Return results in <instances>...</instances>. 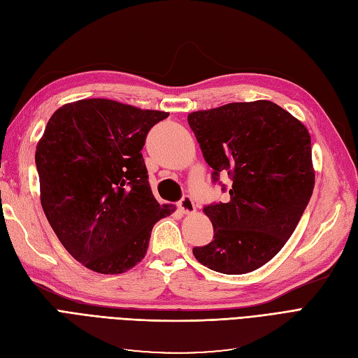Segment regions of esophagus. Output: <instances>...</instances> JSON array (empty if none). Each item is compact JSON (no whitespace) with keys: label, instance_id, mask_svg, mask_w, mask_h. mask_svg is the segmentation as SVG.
I'll use <instances>...</instances> for the list:
<instances>
[{"label":"esophagus","instance_id":"esophagus-1","mask_svg":"<svg viewBox=\"0 0 358 358\" xmlns=\"http://www.w3.org/2000/svg\"><path fill=\"white\" fill-rule=\"evenodd\" d=\"M178 208H179L183 213H187V215L196 212V206H194L192 199L188 197V196H185V197H183V199L178 203Z\"/></svg>","mask_w":358,"mask_h":358}]
</instances>
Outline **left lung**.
Returning <instances> with one entry per match:
<instances>
[{"label": "left lung", "instance_id": "obj_1", "mask_svg": "<svg viewBox=\"0 0 358 358\" xmlns=\"http://www.w3.org/2000/svg\"><path fill=\"white\" fill-rule=\"evenodd\" d=\"M213 180L229 173L227 203L206 206L213 241L192 254L215 272L242 275L270 262L294 233L315 185L308 128L257 100L188 115Z\"/></svg>", "mask_w": 358, "mask_h": 358}]
</instances>
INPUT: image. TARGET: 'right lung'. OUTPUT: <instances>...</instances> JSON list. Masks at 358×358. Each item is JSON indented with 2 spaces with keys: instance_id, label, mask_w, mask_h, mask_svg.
I'll list each match as a JSON object with an SVG mask.
<instances>
[{
  "instance_id": "1",
  "label": "right lung",
  "mask_w": 358,
  "mask_h": 358,
  "mask_svg": "<svg viewBox=\"0 0 358 358\" xmlns=\"http://www.w3.org/2000/svg\"><path fill=\"white\" fill-rule=\"evenodd\" d=\"M167 112L106 99L64 104L37 143L40 201L67 252L103 275L146 255L157 221L176 210L149 187L142 149Z\"/></svg>"
}]
</instances>
